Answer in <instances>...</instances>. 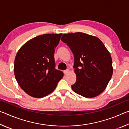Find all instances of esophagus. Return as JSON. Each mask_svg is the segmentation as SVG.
<instances>
[{
    "label": "esophagus",
    "instance_id": "1",
    "mask_svg": "<svg viewBox=\"0 0 129 129\" xmlns=\"http://www.w3.org/2000/svg\"><path fill=\"white\" fill-rule=\"evenodd\" d=\"M69 71H70L69 69H67V70H66V71H65L64 72V73L65 75H67V74L69 72Z\"/></svg>",
    "mask_w": 129,
    "mask_h": 129
}]
</instances>
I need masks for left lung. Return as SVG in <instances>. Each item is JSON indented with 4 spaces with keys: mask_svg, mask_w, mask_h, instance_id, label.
I'll return each mask as SVG.
<instances>
[{
    "mask_svg": "<svg viewBox=\"0 0 129 129\" xmlns=\"http://www.w3.org/2000/svg\"><path fill=\"white\" fill-rule=\"evenodd\" d=\"M61 40L74 54L76 75L72 90L85 98H93L103 92L113 75L110 52L97 37L76 32L64 34Z\"/></svg>",
    "mask_w": 129,
    "mask_h": 129,
    "instance_id": "obj_1",
    "label": "left lung"
}]
</instances>
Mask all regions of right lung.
<instances>
[{
  "instance_id": "right-lung-1",
  "label": "right lung",
  "mask_w": 129,
  "mask_h": 129,
  "mask_svg": "<svg viewBox=\"0 0 129 129\" xmlns=\"http://www.w3.org/2000/svg\"><path fill=\"white\" fill-rule=\"evenodd\" d=\"M62 34H48L26 42L17 52L14 73L20 88L30 96L42 98L56 89L64 76L55 69L54 48Z\"/></svg>"
}]
</instances>
